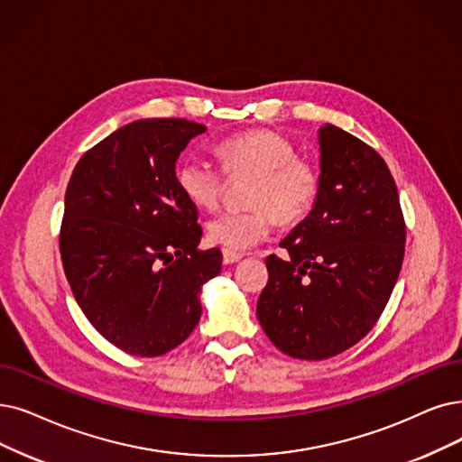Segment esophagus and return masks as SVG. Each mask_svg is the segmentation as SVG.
<instances>
[{"mask_svg": "<svg viewBox=\"0 0 462 462\" xmlns=\"http://www.w3.org/2000/svg\"><path fill=\"white\" fill-rule=\"evenodd\" d=\"M243 260V254H238V252H233V250H224V263L226 265H231V263H236V262H241Z\"/></svg>", "mask_w": 462, "mask_h": 462, "instance_id": "esophagus-1", "label": "esophagus"}]
</instances>
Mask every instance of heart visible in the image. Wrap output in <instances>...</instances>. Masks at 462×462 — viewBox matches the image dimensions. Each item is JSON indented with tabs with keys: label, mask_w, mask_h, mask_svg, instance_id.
<instances>
[{
	"label": "heart",
	"mask_w": 462,
	"mask_h": 462,
	"mask_svg": "<svg viewBox=\"0 0 462 462\" xmlns=\"http://www.w3.org/2000/svg\"><path fill=\"white\" fill-rule=\"evenodd\" d=\"M229 174L250 172L246 212H221L207 224L208 241L227 250H248L271 235L274 216L282 224L303 217L319 193L312 164L295 157L293 143L279 133L252 131L224 140L217 147ZM176 183L193 207L214 210L224 189V174L200 157H186L176 171Z\"/></svg>",
	"instance_id": "1"
}]
</instances>
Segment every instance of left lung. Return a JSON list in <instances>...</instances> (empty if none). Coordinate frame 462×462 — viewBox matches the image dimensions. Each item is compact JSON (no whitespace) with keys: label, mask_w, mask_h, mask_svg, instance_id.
<instances>
[{"label":"left lung","mask_w":462,"mask_h":462,"mask_svg":"<svg viewBox=\"0 0 462 462\" xmlns=\"http://www.w3.org/2000/svg\"><path fill=\"white\" fill-rule=\"evenodd\" d=\"M319 193L282 248L267 257L257 320L284 355L324 360L358 343L389 301L403 262L405 226L381 155L343 128H319Z\"/></svg>","instance_id":"8db88e82"}]
</instances>
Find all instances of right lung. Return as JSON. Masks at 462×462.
Returning a JSON list of instances; mask_svg holds the SVG:
<instances>
[{
	"instance_id": "1",
	"label": "right lung",
	"mask_w": 462,
	"mask_h": 462,
	"mask_svg": "<svg viewBox=\"0 0 462 462\" xmlns=\"http://www.w3.org/2000/svg\"><path fill=\"white\" fill-rule=\"evenodd\" d=\"M207 133L186 119H140L88 150L69 178L62 265L87 320L134 356H161L200 320V291L221 271L199 248L197 207L181 195L176 162Z\"/></svg>"
}]
</instances>
